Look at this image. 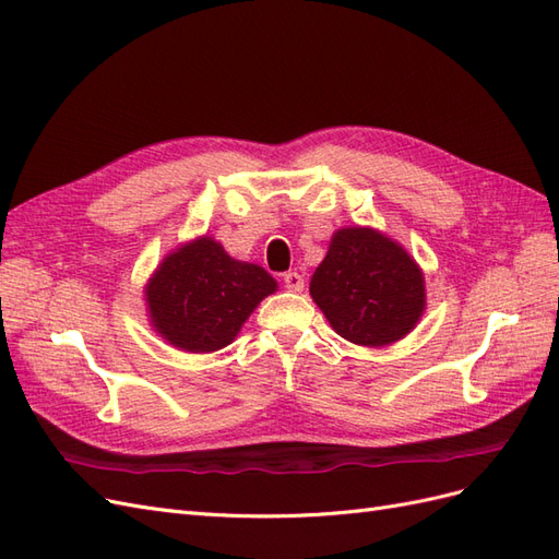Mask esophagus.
Instances as JSON below:
<instances>
[{
    "mask_svg": "<svg viewBox=\"0 0 559 559\" xmlns=\"http://www.w3.org/2000/svg\"><path fill=\"white\" fill-rule=\"evenodd\" d=\"M284 286L289 292H302V286H306V280H302L300 273H286L284 275Z\"/></svg>",
    "mask_w": 559,
    "mask_h": 559,
    "instance_id": "obj_1",
    "label": "esophagus"
}]
</instances>
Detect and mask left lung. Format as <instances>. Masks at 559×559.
I'll return each instance as SVG.
<instances>
[{
	"label": "left lung",
	"instance_id": "8db88e82",
	"mask_svg": "<svg viewBox=\"0 0 559 559\" xmlns=\"http://www.w3.org/2000/svg\"><path fill=\"white\" fill-rule=\"evenodd\" d=\"M310 296L345 341L384 347L408 335L427 306L425 275L399 242L373 228L333 233Z\"/></svg>",
	"mask_w": 559,
	"mask_h": 559
}]
</instances>
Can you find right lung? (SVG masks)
<instances>
[{
	"instance_id": "right-lung-1",
	"label": "right lung",
	"mask_w": 559,
	"mask_h": 559,
	"mask_svg": "<svg viewBox=\"0 0 559 559\" xmlns=\"http://www.w3.org/2000/svg\"><path fill=\"white\" fill-rule=\"evenodd\" d=\"M277 292L261 265L235 261L212 238L167 253L146 284L151 326L183 352H216L235 341L259 302Z\"/></svg>"
}]
</instances>
